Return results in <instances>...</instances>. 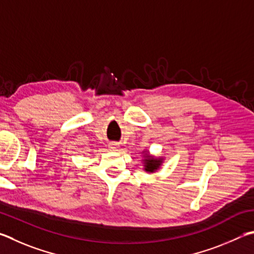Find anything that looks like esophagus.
<instances>
[{
  "label": "esophagus",
  "mask_w": 254,
  "mask_h": 254,
  "mask_svg": "<svg viewBox=\"0 0 254 254\" xmlns=\"http://www.w3.org/2000/svg\"><path fill=\"white\" fill-rule=\"evenodd\" d=\"M109 149L111 150V151H118V149H119V144L117 142H111L109 144Z\"/></svg>",
  "instance_id": "34e87169"
}]
</instances>
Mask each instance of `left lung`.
Instances as JSON below:
<instances>
[{
	"label": "left lung",
	"instance_id": "obj_1",
	"mask_svg": "<svg viewBox=\"0 0 254 254\" xmlns=\"http://www.w3.org/2000/svg\"><path fill=\"white\" fill-rule=\"evenodd\" d=\"M146 159L144 160V170L149 173H153L156 170L160 169L161 164H162V159H154L153 156L145 155Z\"/></svg>",
	"mask_w": 254,
	"mask_h": 254
}]
</instances>
